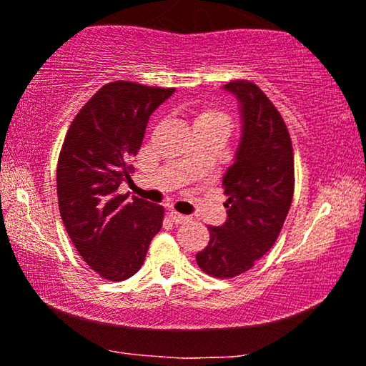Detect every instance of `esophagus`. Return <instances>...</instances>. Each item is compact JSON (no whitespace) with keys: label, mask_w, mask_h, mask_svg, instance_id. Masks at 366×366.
Returning a JSON list of instances; mask_svg holds the SVG:
<instances>
[{"label":"esophagus","mask_w":366,"mask_h":366,"mask_svg":"<svg viewBox=\"0 0 366 366\" xmlns=\"http://www.w3.org/2000/svg\"><path fill=\"white\" fill-rule=\"evenodd\" d=\"M169 218H172V222H173L174 224L189 222V217H187V214H182V213L174 212V209H169Z\"/></svg>","instance_id":"obj_1"}]
</instances>
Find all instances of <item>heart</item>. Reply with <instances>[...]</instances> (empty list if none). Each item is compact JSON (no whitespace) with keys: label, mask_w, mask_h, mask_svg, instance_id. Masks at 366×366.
Segmentation results:
<instances>
[{"label":"heart","mask_w":366,"mask_h":366,"mask_svg":"<svg viewBox=\"0 0 366 366\" xmlns=\"http://www.w3.org/2000/svg\"><path fill=\"white\" fill-rule=\"evenodd\" d=\"M194 122H224L227 123V117L223 113L217 112V109L204 108L197 114V119Z\"/></svg>","instance_id":"heart-1"}]
</instances>
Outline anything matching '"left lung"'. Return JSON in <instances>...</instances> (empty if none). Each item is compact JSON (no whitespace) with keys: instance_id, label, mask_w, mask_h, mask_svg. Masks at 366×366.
<instances>
[{"instance_id":"8db88e82","label":"left lung","mask_w":366,"mask_h":366,"mask_svg":"<svg viewBox=\"0 0 366 366\" xmlns=\"http://www.w3.org/2000/svg\"><path fill=\"white\" fill-rule=\"evenodd\" d=\"M239 102L242 142L223 177L227 222L208 227L197 263L213 278H233L267 254L282 232L295 192L293 147L277 107L248 79L224 84Z\"/></svg>"}]
</instances>
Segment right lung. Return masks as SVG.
I'll list each match as a JSON object with an SVG mask.
<instances>
[{
  "label": "right lung",
  "mask_w": 366,
  "mask_h": 366,
  "mask_svg": "<svg viewBox=\"0 0 366 366\" xmlns=\"http://www.w3.org/2000/svg\"><path fill=\"white\" fill-rule=\"evenodd\" d=\"M174 88L112 81L98 89L68 128L58 158V207L76 252L109 282L142 268L163 224L164 208L118 193L129 179L149 114Z\"/></svg>",
  "instance_id": "obj_1"
}]
</instances>
